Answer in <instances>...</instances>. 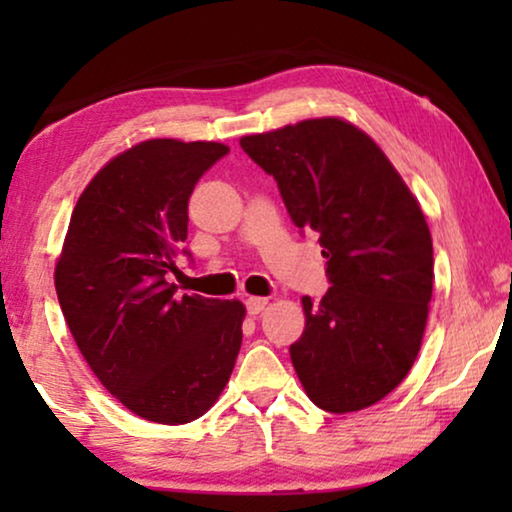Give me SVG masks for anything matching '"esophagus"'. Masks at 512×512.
I'll return each instance as SVG.
<instances>
[{"instance_id":"34e87169","label":"esophagus","mask_w":512,"mask_h":512,"mask_svg":"<svg viewBox=\"0 0 512 512\" xmlns=\"http://www.w3.org/2000/svg\"><path fill=\"white\" fill-rule=\"evenodd\" d=\"M265 305H268V298H261V296H249L247 298V312L249 314H261L265 310Z\"/></svg>"}]
</instances>
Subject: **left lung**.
Masks as SVG:
<instances>
[{"label": "left lung", "instance_id": "obj_1", "mask_svg": "<svg viewBox=\"0 0 512 512\" xmlns=\"http://www.w3.org/2000/svg\"><path fill=\"white\" fill-rule=\"evenodd\" d=\"M272 174L291 221L319 233L333 286L303 298L293 368L314 405L354 412L382 401L415 363L433 291V244L422 207L366 132L310 118L240 139Z\"/></svg>", "mask_w": 512, "mask_h": 512}]
</instances>
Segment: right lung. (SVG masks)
<instances>
[{"instance_id":"add662e5","label":"right lung","mask_w":512,"mask_h":512,"mask_svg":"<svg viewBox=\"0 0 512 512\" xmlns=\"http://www.w3.org/2000/svg\"><path fill=\"white\" fill-rule=\"evenodd\" d=\"M230 149L149 139L109 160L76 202L55 291L83 359L135 415L186 424L212 408L242 347L240 300L174 296L188 198Z\"/></svg>"}]
</instances>
